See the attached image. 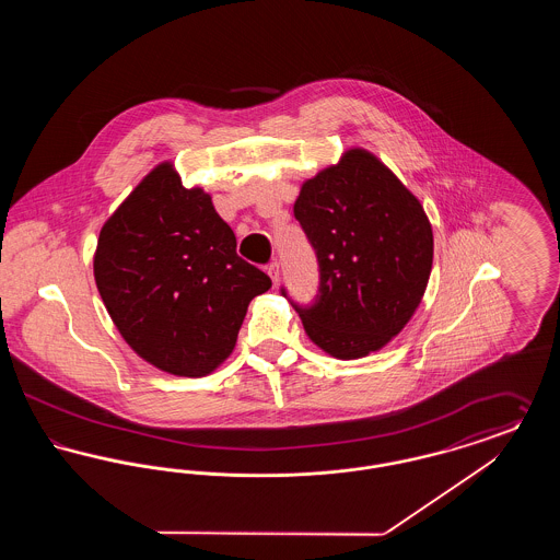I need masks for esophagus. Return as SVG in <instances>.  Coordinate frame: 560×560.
Here are the masks:
<instances>
[{"mask_svg": "<svg viewBox=\"0 0 560 560\" xmlns=\"http://www.w3.org/2000/svg\"><path fill=\"white\" fill-rule=\"evenodd\" d=\"M268 277L272 279V283L277 285L279 283V275H281V270H279V262H270L267 267Z\"/></svg>", "mask_w": 560, "mask_h": 560, "instance_id": "1", "label": "esophagus"}]
</instances>
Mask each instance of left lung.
Returning <instances> with one entry per match:
<instances>
[{"label": "left lung", "mask_w": 560, "mask_h": 560, "mask_svg": "<svg viewBox=\"0 0 560 560\" xmlns=\"http://www.w3.org/2000/svg\"><path fill=\"white\" fill-rule=\"evenodd\" d=\"M293 215L319 260L315 304H293L306 336L342 361L386 347L413 317L432 270V226L418 197L354 147L302 185Z\"/></svg>", "instance_id": "left-lung-1"}]
</instances>
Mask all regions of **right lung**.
Listing matches in <instances>:
<instances>
[{
  "label": "right lung",
  "mask_w": 560,
  "mask_h": 560,
  "mask_svg": "<svg viewBox=\"0 0 560 560\" xmlns=\"http://www.w3.org/2000/svg\"><path fill=\"white\" fill-rule=\"evenodd\" d=\"M94 279L133 352L183 377L229 359L249 302L272 285L237 256L212 197L183 187L172 161L153 167L103 224Z\"/></svg>",
  "instance_id": "1"
}]
</instances>
